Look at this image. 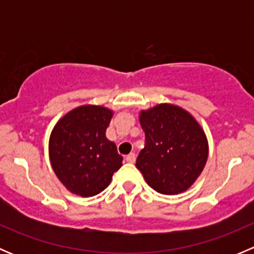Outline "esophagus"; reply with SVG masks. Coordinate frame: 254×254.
Wrapping results in <instances>:
<instances>
[{
    "label": "esophagus",
    "instance_id": "34e87169",
    "mask_svg": "<svg viewBox=\"0 0 254 254\" xmlns=\"http://www.w3.org/2000/svg\"><path fill=\"white\" fill-rule=\"evenodd\" d=\"M125 160H127V162H129V163H134L135 160H136V155H135L134 152L129 153V155L125 157Z\"/></svg>",
    "mask_w": 254,
    "mask_h": 254
}]
</instances>
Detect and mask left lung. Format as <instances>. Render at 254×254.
Returning a JSON list of instances; mask_svg holds the SVG:
<instances>
[{"mask_svg":"<svg viewBox=\"0 0 254 254\" xmlns=\"http://www.w3.org/2000/svg\"><path fill=\"white\" fill-rule=\"evenodd\" d=\"M145 147L136 167L156 191L175 195L186 191L203 172L207 140L199 123L173 104L163 103L140 113Z\"/></svg>","mask_w":254,"mask_h":254,"instance_id":"obj_1","label":"left lung"}]
</instances>
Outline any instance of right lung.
I'll return each mask as SVG.
<instances>
[{"mask_svg": "<svg viewBox=\"0 0 254 254\" xmlns=\"http://www.w3.org/2000/svg\"><path fill=\"white\" fill-rule=\"evenodd\" d=\"M113 117L101 106H81L64 115L51 131L49 157L61 183L77 195L93 196L109 186L123 157L106 137Z\"/></svg>", "mask_w": 254, "mask_h": 254, "instance_id": "1", "label": "right lung"}]
</instances>
